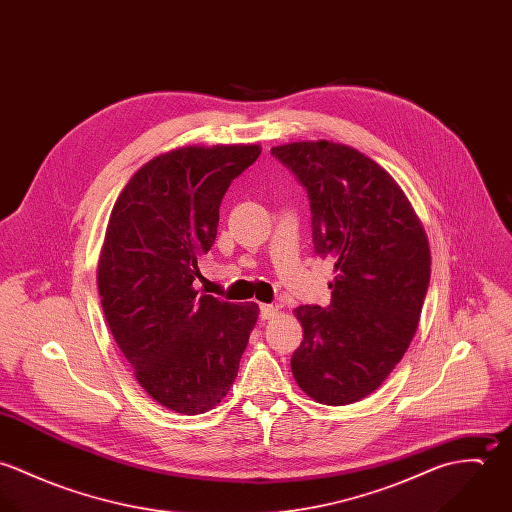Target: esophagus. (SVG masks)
Returning a JSON list of instances; mask_svg holds the SVG:
<instances>
[{"instance_id": "34e87169", "label": "esophagus", "mask_w": 512, "mask_h": 512, "mask_svg": "<svg viewBox=\"0 0 512 512\" xmlns=\"http://www.w3.org/2000/svg\"><path fill=\"white\" fill-rule=\"evenodd\" d=\"M278 313H280V311H278V307H276V305H268V303L260 305V317H262L264 321L274 319Z\"/></svg>"}]
</instances>
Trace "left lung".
I'll use <instances>...</instances> for the list:
<instances>
[{"label":"left lung","mask_w":512,"mask_h":512,"mask_svg":"<svg viewBox=\"0 0 512 512\" xmlns=\"http://www.w3.org/2000/svg\"><path fill=\"white\" fill-rule=\"evenodd\" d=\"M270 151L307 189L315 252L335 260L331 305L293 309L303 327L293 378L319 404L359 402L416 335L432 270L426 230L392 175L359 149L317 140Z\"/></svg>","instance_id":"8db88e82"}]
</instances>
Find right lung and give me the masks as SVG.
Masks as SVG:
<instances>
[{"label": "right lung", "mask_w": 512, "mask_h": 512, "mask_svg": "<svg viewBox=\"0 0 512 512\" xmlns=\"http://www.w3.org/2000/svg\"><path fill=\"white\" fill-rule=\"evenodd\" d=\"M262 147L171 149L142 165L114 203L98 260L106 323L140 386L185 416L228 394L258 303L197 295V258L217 238L220 201Z\"/></svg>", "instance_id": "right-lung-1"}]
</instances>
